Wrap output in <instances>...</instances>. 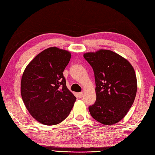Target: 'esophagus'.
Returning <instances> with one entry per match:
<instances>
[{"label": "esophagus", "mask_w": 155, "mask_h": 155, "mask_svg": "<svg viewBox=\"0 0 155 155\" xmlns=\"http://www.w3.org/2000/svg\"><path fill=\"white\" fill-rule=\"evenodd\" d=\"M83 96H84V93L83 92H80V93L78 94V96L80 97H83Z\"/></svg>", "instance_id": "esophagus-1"}]
</instances>
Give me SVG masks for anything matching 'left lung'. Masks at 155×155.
I'll return each mask as SVG.
<instances>
[{
  "mask_svg": "<svg viewBox=\"0 0 155 155\" xmlns=\"http://www.w3.org/2000/svg\"><path fill=\"white\" fill-rule=\"evenodd\" d=\"M84 58L92 67L96 101L89 107L91 116L101 124L112 125L128 113L135 99L137 80L127 59L108 49L87 52Z\"/></svg>",
  "mask_w": 155,
  "mask_h": 155,
  "instance_id": "obj_1",
  "label": "left lung"
}]
</instances>
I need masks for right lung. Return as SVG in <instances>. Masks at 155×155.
<instances>
[{
    "label": "right lung",
    "instance_id": "obj_1",
    "mask_svg": "<svg viewBox=\"0 0 155 155\" xmlns=\"http://www.w3.org/2000/svg\"><path fill=\"white\" fill-rule=\"evenodd\" d=\"M71 53L49 47L35 57L25 68L21 94L30 114L47 126L56 125L68 117L76 97L66 86L63 74Z\"/></svg>",
    "mask_w": 155,
    "mask_h": 155
}]
</instances>
